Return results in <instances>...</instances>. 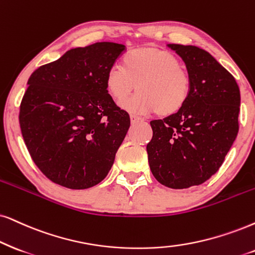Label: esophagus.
<instances>
[{"mask_svg":"<svg viewBox=\"0 0 255 255\" xmlns=\"http://www.w3.org/2000/svg\"><path fill=\"white\" fill-rule=\"evenodd\" d=\"M142 120V119H141L140 117H137V115H135V114H130V122L131 124H136V122H138V121H141Z\"/></svg>","mask_w":255,"mask_h":255,"instance_id":"1","label":"esophagus"}]
</instances>
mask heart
Wrapping results in <instances>:
<instances>
[{
  "label": "heart",
  "mask_w": 255,
  "mask_h": 255,
  "mask_svg": "<svg viewBox=\"0 0 255 255\" xmlns=\"http://www.w3.org/2000/svg\"><path fill=\"white\" fill-rule=\"evenodd\" d=\"M113 100L121 102L135 89L137 94L122 104L130 112H155L169 117L182 109L192 90L189 74L180 67L173 53L156 47H140L128 51L122 66H113L105 80Z\"/></svg>",
  "instance_id": "b5f03b06"
}]
</instances>
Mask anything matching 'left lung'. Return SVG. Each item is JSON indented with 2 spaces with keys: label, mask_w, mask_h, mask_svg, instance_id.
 <instances>
[{
  "label": "left lung",
  "mask_w": 255,
  "mask_h": 255,
  "mask_svg": "<svg viewBox=\"0 0 255 255\" xmlns=\"http://www.w3.org/2000/svg\"><path fill=\"white\" fill-rule=\"evenodd\" d=\"M167 46L185 62L192 90L178 113L150 121L148 162L160 183L183 189L204 183L224 162L239 131L240 90L233 75L208 51Z\"/></svg>",
  "instance_id": "obj_1"
}]
</instances>
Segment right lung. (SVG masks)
I'll return each instance as SVG.
<instances>
[{
  "label": "right lung",
  "mask_w": 255,
  "mask_h": 255,
  "mask_svg": "<svg viewBox=\"0 0 255 255\" xmlns=\"http://www.w3.org/2000/svg\"><path fill=\"white\" fill-rule=\"evenodd\" d=\"M124 44L96 42L41 66L28 80L20 127L29 154L50 181L86 189L104 180L130 126L106 89Z\"/></svg>",
  "instance_id": "1"
}]
</instances>
